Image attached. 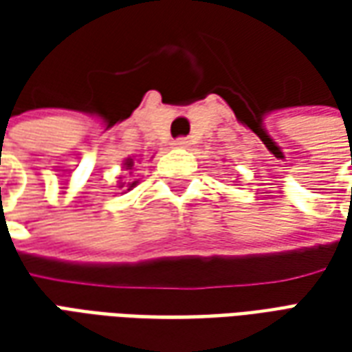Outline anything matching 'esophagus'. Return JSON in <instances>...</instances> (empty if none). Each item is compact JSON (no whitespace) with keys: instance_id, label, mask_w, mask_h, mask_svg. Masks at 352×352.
<instances>
[{"instance_id":"esophagus-1","label":"esophagus","mask_w":352,"mask_h":352,"mask_svg":"<svg viewBox=\"0 0 352 352\" xmlns=\"http://www.w3.org/2000/svg\"><path fill=\"white\" fill-rule=\"evenodd\" d=\"M173 145H175L177 148H186V146H190V141H188V138H179L173 141Z\"/></svg>"}]
</instances>
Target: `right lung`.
I'll return each mask as SVG.
<instances>
[{"mask_svg":"<svg viewBox=\"0 0 352 352\" xmlns=\"http://www.w3.org/2000/svg\"><path fill=\"white\" fill-rule=\"evenodd\" d=\"M133 164H135V162H133V158H126V160H124V164H122V168L126 169V171H130V173H131V169H133ZM120 179H122V177H120ZM138 183H139L138 179H135V181H130V183H118V188H122L124 192H128V190H131V188H133V186H135Z\"/></svg>","mask_w":352,"mask_h":352,"instance_id":"right-lung-1","label":"right lung"}]
</instances>
